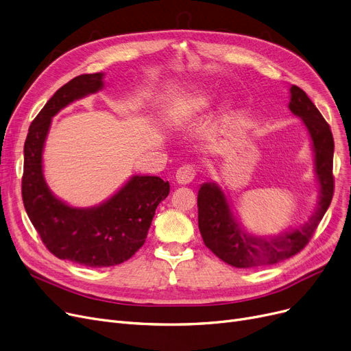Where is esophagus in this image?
Masks as SVG:
<instances>
[{"label": "esophagus", "instance_id": "1", "mask_svg": "<svg viewBox=\"0 0 351 351\" xmlns=\"http://www.w3.org/2000/svg\"><path fill=\"white\" fill-rule=\"evenodd\" d=\"M196 178V169L192 165H184L180 166L176 172V182L180 185L191 184V182Z\"/></svg>", "mask_w": 351, "mask_h": 351}]
</instances>
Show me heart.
<instances>
[{
    "instance_id": "1",
    "label": "heart",
    "mask_w": 351,
    "mask_h": 351,
    "mask_svg": "<svg viewBox=\"0 0 351 351\" xmlns=\"http://www.w3.org/2000/svg\"><path fill=\"white\" fill-rule=\"evenodd\" d=\"M208 104H209V99L205 95L196 96V97L188 100L184 106H182L180 116H189V114L201 112V110L208 108Z\"/></svg>"
}]
</instances>
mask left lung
<instances>
[{"label": "left lung", "instance_id": "left-lung-1", "mask_svg": "<svg viewBox=\"0 0 351 351\" xmlns=\"http://www.w3.org/2000/svg\"><path fill=\"white\" fill-rule=\"evenodd\" d=\"M288 108L306 125L315 154V172L319 180L318 206L308 222L289 232L272 238H256L242 231L235 222L230 205L217 184H204L197 193V225L205 245L226 264L252 268L277 264L298 254L311 239L327 212L332 193L334 139L326 119L298 86L289 88Z\"/></svg>", "mask_w": 351, "mask_h": 351}]
</instances>
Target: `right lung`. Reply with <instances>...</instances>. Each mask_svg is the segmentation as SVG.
I'll list each match as a JSON object with an SVG mask.
<instances>
[{"instance_id": "right-lung-1", "label": "right lung", "mask_w": 351, "mask_h": 351, "mask_svg": "<svg viewBox=\"0 0 351 351\" xmlns=\"http://www.w3.org/2000/svg\"><path fill=\"white\" fill-rule=\"evenodd\" d=\"M101 73L82 74L60 87L33 120L24 143L23 202L43 243L60 260L101 268L128 261L146 241L158 205L169 195V182L133 176L109 201L96 208H71L50 192L41 154L51 117L71 101L103 86Z\"/></svg>"}]
</instances>
